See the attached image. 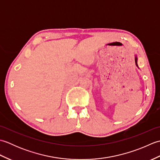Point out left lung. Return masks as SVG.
I'll list each match as a JSON object with an SVG mask.
<instances>
[{
    "mask_svg": "<svg viewBox=\"0 0 160 160\" xmlns=\"http://www.w3.org/2000/svg\"><path fill=\"white\" fill-rule=\"evenodd\" d=\"M135 64H136V66L138 67V57H137V55H135Z\"/></svg>",
    "mask_w": 160,
    "mask_h": 160,
    "instance_id": "obj_1",
    "label": "left lung"
}]
</instances>
